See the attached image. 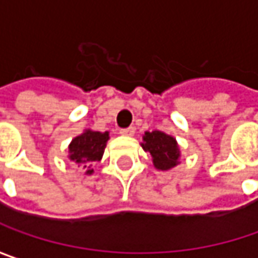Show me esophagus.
Returning a JSON list of instances; mask_svg holds the SVG:
<instances>
[{
  "label": "esophagus",
  "mask_w": 258,
  "mask_h": 258,
  "mask_svg": "<svg viewBox=\"0 0 258 258\" xmlns=\"http://www.w3.org/2000/svg\"><path fill=\"white\" fill-rule=\"evenodd\" d=\"M134 133H136V128H134V127H128V128L119 130V134H122V136H128V137L134 136Z\"/></svg>",
  "instance_id": "esophagus-1"
}]
</instances>
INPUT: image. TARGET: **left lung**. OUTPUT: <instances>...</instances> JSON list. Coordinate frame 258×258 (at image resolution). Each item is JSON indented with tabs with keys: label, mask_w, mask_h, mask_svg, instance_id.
I'll list each match as a JSON object with an SVG mask.
<instances>
[{
	"label": "left lung",
	"mask_w": 258,
	"mask_h": 258,
	"mask_svg": "<svg viewBox=\"0 0 258 258\" xmlns=\"http://www.w3.org/2000/svg\"><path fill=\"white\" fill-rule=\"evenodd\" d=\"M141 147L150 153L153 164L159 170H169L179 163L180 150L177 141L163 131H146Z\"/></svg>",
	"instance_id": "left-lung-1"
}]
</instances>
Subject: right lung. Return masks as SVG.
<instances>
[{
    "instance_id": "1",
    "label": "right lung",
    "mask_w": 258,
    "mask_h": 258,
    "mask_svg": "<svg viewBox=\"0 0 258 258\" xmlns=\"http://www.w3.org/2000/svg\"><path fill=\"white\" fill-rule=\"evenodd\" d=\"M109 140V133H99L92 130H85L78 137H75L69 144V159L79 164L82 169H86L85 173L92 174V163L99 162L102 159L104 150Z\"/></svg>"
}]
</instances>
